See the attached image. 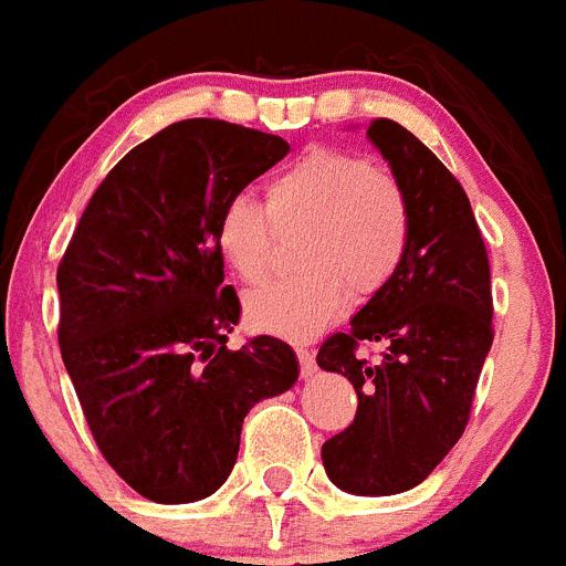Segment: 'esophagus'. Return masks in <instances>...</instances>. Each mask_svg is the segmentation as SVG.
Instances as JSON below:
<instances>
[{"instance_id":"obj_1","label":"esophagus","mask_w":566,"mask_h":566,"mask_svg":"<svg viewBox=\"0 0 566 566\" xmlns=\"http://www.w3.org/2000/svg\"><path fill=\"white\" fill-rule=\"evenodd\" d=\"M295 355H298V364H302V378H313L315 371H318V366H315V355L310 353V349H304V346H298Z\"/></svg>"}]
</instances>
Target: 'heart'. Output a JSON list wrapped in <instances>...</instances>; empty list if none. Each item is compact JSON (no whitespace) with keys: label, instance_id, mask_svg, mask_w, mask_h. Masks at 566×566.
I'll return each instance as SVG.
<instances>
[{"label":"heart","instance_id":"obj_1","mask_svg":"<svg viewBox=\"0 0 566 566\" xmlns=\"http://www.w3.org/2000/svg\"><path fill=\"white\" fill-rule=\"evenodd\" d=\"M273 219L279 228H307L298 245V276L253 290L245 313L253 327L307 340L333 324L349 302L391 282L411 237L403 186L391 171L340 149H313L268 182V211L253 197L233 195L213 222V245L242 282L271 268Z\"/></svg>","mask_w":566,"mask_h":566}]
</instances>
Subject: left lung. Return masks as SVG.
Listing matches in <instances>:
<instances>
[{
  "label": "left lung",
  "mask_w": 566,
  "mask_h": 566,
  "mask_svg": "<svg viewBox=\"0 0 566 566\" xmlns=\"http://www.w3.org/2000/svg\"><path fill=\"white\" fill-rule=\"evenodd\" d=\"M369 140L403 186L411 237L400 271L329 335L318 366L358 391L355 420L321 448L346 493L391 496L420 485L462 437L493 344L491 264L471 202L440 157L409 129L375 118ZM360 343H384L371 365Z\"/></svg>",
  "instance_id": "obj_1"
}]
</instances>
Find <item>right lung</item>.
<instances>
[{
    "instance_id": "1",
    "label": "right lung",
    "mask_w": 566,
    "mask_h": 566,
    "mask_svg": "<svg viewBox=\"0 0 566 566\" xmlns=\"http://www.w3.org/2000/svg\"><path fill=\"white\" fill-rule=\"evenodd\" d=\"M290 151L279 135L213 118L171 124L95 188L59 264V346L101 454L160 505L211 496L248 411L287 391L284 340H226L237 290L213 245L228 197Z\"/></svg>"
}]
</instances>
